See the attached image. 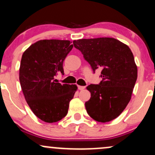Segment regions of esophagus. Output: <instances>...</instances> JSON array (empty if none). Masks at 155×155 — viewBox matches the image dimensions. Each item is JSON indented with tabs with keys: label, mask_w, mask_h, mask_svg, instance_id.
<instances>
[{
	"label": "esophagus",
	"mask_w": 155,
	"mask_h": 155,
	"mask_svg": "<svg viewBox=\"0 0 155 155\" xmlns=\"http://www.w3.org/2000/svg\"><path fill=\"white\" fill-rule=\"evenodd\" d=\"M78 89H79V90H83L84 89H85V87H84V86H79V85H78Z\"/></svg>",
	"instance_id": "34e87169"
}]
</instances>
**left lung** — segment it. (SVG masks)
<instances>
[{
    "label": "left lung",
    "mask_w": 155,
    "mask_h": 155,
    "mask_svg": "<svg viewBox=\"0 0 155 155\" xmlns=\"http://www.w3.org/2000/svg\"><path fill=\"white\" fill-rule=\"evenodd\" d=\"M92 71L101 69L102 80L87 89L91 97L85 103L93 120L107 122L123 111L130 101L137 79V66L130 49L113 38L79 39L73 41Z\"/></svg>",
    "instance_id": "8db88e82"
}]
</instances>
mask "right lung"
Masks as SVG:
<instances>
[{"label": "right lung", "instance_id": "1", "mask_svg": "<svg viewBox=\"0 0 155 155\" xmlns=\"http://www.w3.org/2000/svg\"><path fill=\"white\" fill-rule=\"evenodd\" d=\"M70 41L41 40L23 53L19 81L25 98L32 111L45 122L61 120L68 114L69 103L77 87L58 82L64 74L63 61L73 48Z\"/></svg>", "mask_w": 155, "mask_h": 155}]
</instances>
